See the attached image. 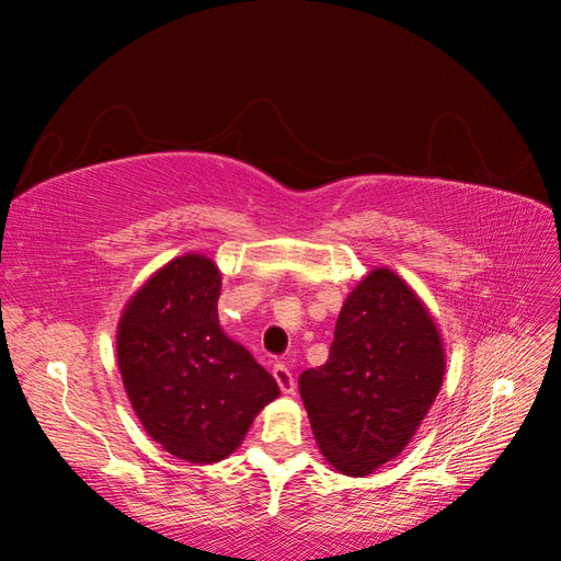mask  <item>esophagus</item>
<instances>
[{
    "label": "esophagus",
    "mask_w": 561,
    "mask_h": 561,
    "mask_svg": "<svg viewBox=\"0 0 561 561\" xmlns=\"http://www.w3.org/2000/svg\"><path fill=\"white\" fill-rule=\"evenodd\" d=\"M274 379H276V383L280 386L283 393H287V396L295 393L297 383H295L293 371L287 369V365H283V363H276V365H274Z\"/></svg>",
    "instance_id": "1"
}]
</instances>
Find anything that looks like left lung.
Masks as SVG:
<instances>
[{
    "instance_id": "obj_1",
    "label": "left lung",
    "mask_w": 561,
    "mask_h": 561,
    "mask_svg": "<svg viewBox=\"0 0 561 561\" xmlns=\"http://www.w3.org/2000/svg\"><path fill=\"white\" fill-rule=\"evenodd\" d=\"M445 351L414 290L375 268L346 297L325 365L301 371L316 443L344 474H367L410 443L435 402Z\"/></svg>"
}]
</instances>
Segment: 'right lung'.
I'll list each match as a JSON object with an SVG mask.
<instances>
[{"mask_svg": "<svg viewBox=\"0 0 561 561\" xmlns=\"http://www.w3.org/2000/svg\"><path fill=\"white\" fill-rule=\"evenodd\" d=\"M222 278L203 254L165 264L118 320L116 358L149 437L190 463L239 449L252 419L276 400V379L219 328Z\"/></svg>", "mask_w": 561, "mask_h": 561, "instance_id": "obj_1", "label": "right lung"}]
</instances>
